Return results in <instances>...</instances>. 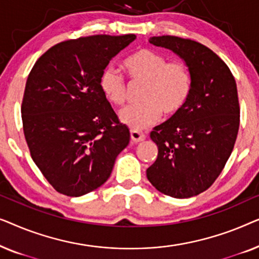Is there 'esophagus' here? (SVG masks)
I'll return each instance as SVG.
<instances>
[{
    "label": "esophagus",
    "mask_w": 259,
    "mask_h": 259,
    "mask_svg": "<svg viewBox=\"0 0 259 259\" xmlns=\"http://www.w3.org/2000/svg\"><path fill=\"white\" fill-rule=\"evenodd\" d=\"M131 139H132L134 143H140V141H144L146 139V136H145L144 133L139 132V131L131 130Z\"/></svg>",
    "instance_id": "34e87169"
}]
</instances>
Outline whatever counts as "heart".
<instances>
[{
	"mask_svg": "<svg viewBox=\"0 0 259 259\" xmlns=\"http://www.w3.org/2000/svg\"><path fill=\"white\" fill-rule=\"evenodd\" d=\"M130 81L141 84L140 100L119 113L122 123L134 131H141L157 123L162 112L175 115L189 100L192 92V73L182 60L168 59L152 49H140L123 62ZM100 88L112 105L122 106L127 100L126 81L118 70L106 68L100 76Z\"/></svg>",
	"mask_w": 259,
	"mask_h": 259,
	"instance_id": "1",
	"label": "heart"
}]
</instances>
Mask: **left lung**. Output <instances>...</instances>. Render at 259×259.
I'll return each mask as SVG.
<instances>
[{"label": "left lung", "mask_w": 259, "mask_h": 259, "mask_svg": "<svg viewBox=\"0 0 259 259\" xmlns=\"http://www.w3.org/2000/svg\"><path fill=\"white\" fill-rule=\"evenodd\" d=\"M150 42L179 55L193 84L185 106L150 134L158 157L147 179L166 196L190 198L215 182L231 155L240 121L236 80L226 63L199 42L169 35Z\"/></svg>", "instance_id": "left-lung-1"}]
</instances>
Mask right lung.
<instances>
[{"label":"right lung","mask_w":259,"mask_h":259,"mask_svg":"<svg viewBox=\"0 0 259 259\" xmlns=\"http://www.w3.org/2000/svg\"><path fill=\"white\" fill-rule=\"evenodd\" d=\"M136 35H94L53 46L28 75L21 106L30 155L58 192L80 197L111 176L118 154L130 143L100 88L112 58Z\"/></svg>","instance_id":"add662e5"}]
</instances>
